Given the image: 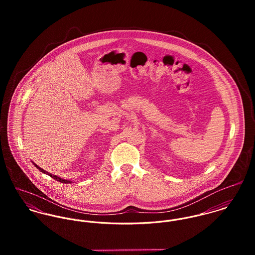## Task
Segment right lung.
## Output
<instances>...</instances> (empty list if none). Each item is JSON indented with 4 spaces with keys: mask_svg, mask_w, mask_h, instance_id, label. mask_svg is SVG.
<instances>
[{
    "mask_svg": "<svg viewBox=\"0 0 255 255\" xmlns=\"http://www.w3.org/2000/svg\"><path fill=\"white\" fill-rule=\"evenodd\" d=\"M35 165V167H36L37 169L40 171V172H42V173H44V174H47V175H49L50 177H52L53 179H55V180H57L58 182H63V183H70L71 181H68V180H63V179H61L60 177H57V176H55V175H52V174H50V173H48V172H46L45 170H43V169H41L40 167H38L36 164H34Z\"/></svg>",
    "mask_w": 255,
    "mask_h": 255,
    "instance_id": "right-lung-1",
    "label": "right lung"
}]
</instances>
